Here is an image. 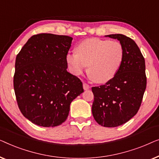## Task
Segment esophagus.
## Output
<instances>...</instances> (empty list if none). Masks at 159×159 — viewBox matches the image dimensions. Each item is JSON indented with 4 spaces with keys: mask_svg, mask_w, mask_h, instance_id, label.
<instances>
[{
    "mask_svg": "<svg viewBox=\"0 0 159 159\" xmlns=\"http://www.w3.org/2000/svg\"><path fill=\"white\" fill-rule=\"evenodd\" d=\"M83 87H84V90H88V89H90V86H89V84H86V83H84V84H83Z\"/></svg>",
    "mask_w": 159,
    "mask_h": 159,
    "instance_id": "esophagus-1",
    "label": "esophagus"
}]
</instances>
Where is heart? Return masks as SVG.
Wrapping results in <instances>:
<instances>
[{
  "label": "heart",
  "mask_w": 159,
  "mask_h": 159,
  "mask_svg": "<svg viewBox=\"0 0 159 159\" xmlns=\"http://www.w3.org/2000/svg\"><path fill=\"white\" fill-rule=\"evenodd\" d=\"M123 48L117 42L90 38L78 44L75 52L67 54L66 60L71 72L81 75L86 66L95 82L103 84L112 79L121 66Z\"/></svg>",
  "instance_id": "obj_1"
}]
</instances>
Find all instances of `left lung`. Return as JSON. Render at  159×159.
Wrapping results in <instances>:
<instances>
[{"mask_svg":"<svg viewBox=\"0 0 159 159\" xmlns=\"http://www.w3.org/2000/svg\"><path fill=\"white\" fill-rule=\"evenodd\" d=\"M120 41L123 48L121 66L106 84L92 87V114L98 124L115 127L125 124L137 114L146 88L145 59L139 48L127 36L106 35Z\"/></svg>","mask_w":159,"mask_h":159,"instance_id":"1","label":"left lung"}]
</instances>
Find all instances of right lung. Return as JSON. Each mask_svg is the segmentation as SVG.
<instances>
[{
    "label": "right lung",
    "instance_id": "add662e5",
    "mask_svg": "<svg viewBox=\"0 0 159 159\" xmlns=\"http://www.w3.org/2000/svg\"><path fill=\"white\" fill-rule=\"evenodd\" d=\"M73 38L39 34L32 36L16 58L13 87L24 117L42 127L66 121L70 103L84 92L80 80L67 71L66 57Z\"/></svg>",
    "mask_w": 159,
    "mask_h": 159
}]
</instances>
